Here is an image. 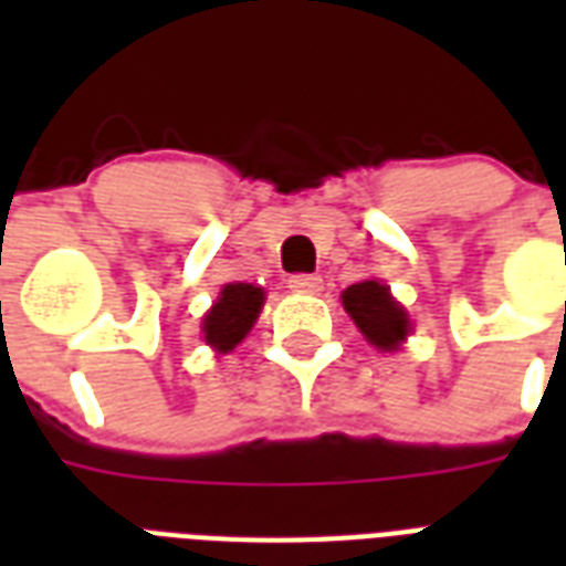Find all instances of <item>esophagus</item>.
<instances>
[{
  "label": "esophagus",
  "instance_id": "34e87169",
  "mask_svg": "<svg viewBox=\"0 0 566 566\" xmlns=\"http://www.w3.org/2000/svg\"><path fill=\"white\" fill-rule=\"evenodd\" d=\"M287 287L296 293H317L323 287V279L314 273H296L287 279Z\"/></svg>",
  "mask_w": 566,
  "mask_h": 566
}]
</instances>
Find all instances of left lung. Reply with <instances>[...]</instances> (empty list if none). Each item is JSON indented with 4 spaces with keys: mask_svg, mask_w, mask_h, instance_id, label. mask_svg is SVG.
I'll return each instance as SVG.
<instances>
[{
    "mask_svg": "<svg viewBox=\"0 0 566 566\" xmlns=\"http://www.w3.org/2000/svg\"><path fill=\"white\" fill-rule=\"evenodd\" d=\"M344 308L355 319V326L361 328V335L381 353L399 349V344L411 332L408 311L390 296V287L376 279L349 284L344 291Z\"/></svg>",
    "mask_w": 566,
    "mask_h": 566,
    "instance_id": "8db88e82",
    "label": "left lung"
}]
</instances>
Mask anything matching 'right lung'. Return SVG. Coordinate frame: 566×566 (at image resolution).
<instances>
[{"mask_svg":"<svg viewBox=\"0 0 566 566\" xmlns=\"http://www.w3.org/2000/svg\"><path fill=\"white\" fill-rule=\"evenodd\" d=\"M261 308H264L261 287L243 282L226 284L211 311L202 317L205 344L213 346L217 353H231L249 335V328L255 326Z\"/></svg>","mask_w":566,"mask_h":566,"instance_id":"obj_1","label":"right lung"}]
</instances>
